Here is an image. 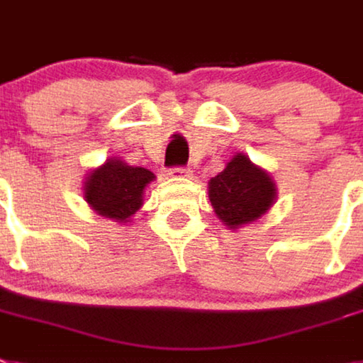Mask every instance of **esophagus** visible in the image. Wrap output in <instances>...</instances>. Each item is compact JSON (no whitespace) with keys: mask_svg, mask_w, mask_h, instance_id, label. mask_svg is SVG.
<instances>
[{"mask_svg":"<svg viewBox=\"0 0 363 363\" xmlns=\"http://www.w3.org/2000/svg\"><path fill=\"white\" fill-rule=\"evenodd\" d=\"M169 177L173 179H184V177H191V169L190 168H172L168 173Z\"/></svg>","mask_w":363,"mask_h":363,"instance_id":"1","label":"esophagus"}]
</instances>
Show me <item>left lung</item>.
Wrapping results in <instances>:
<instances>
[{"instance_id":"8db88e82","label":"left lung","mask_w":363,"mask_h":363,"mask_svg":"<svg viewBox=\"0 0 363 363\" xmlns=\"http://www.w3.org/2000/svg\"><path fill=\"white\" fill-rule=\"evenodd\" d=\"M208 197L220 223L238 230L269 212L277 199V188L269 173L245 153H238L219 175L210 179Z\"/></svg>"}]
</instances>
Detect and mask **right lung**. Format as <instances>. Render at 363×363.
I'll return each mask as SVG.
<instances>
[{"instance_id":"right-lung-1","label":"right lung","mask_w":363,"mask_h":363,"mask_svg":"<svg viewBox=\"0 0 363 363\" xmlns=\"http://www.w3.org/2000/svg\"><path fill=\"white\" fill-rule=\"evenodd\" d=\"M151 181H155V175L150 169L129 166L121 157H109L102 166L87 172L84 199L100 217L128 225L144 204V190Z\"/></svg>"}]
</instances>
